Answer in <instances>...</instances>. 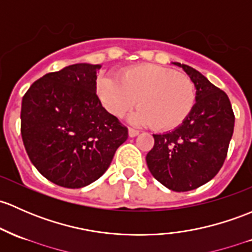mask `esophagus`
<instances>
[{
    "label": "esophagus",
    "instance_id": "1",
    "mask_svg": "<svg viewBox=\"0 0 252 252\" xmlns=\"http://www.w3.org/2000/svg\"><path fill=\"white\" fill-rule=\"evenodd\" d=\"M128 134H129V136H130V137H135V136H137V135H139V131L135 130V129H133V128H129Z\"/></svg>",
    "mask_w": 252,
    "mask_h": 252
}]
</instances>
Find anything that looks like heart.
<instances>
[{"label":"heart","mask_w":252,"mask_h":252,"mask_svg":"<svg viewBox=\"0 0 252 252\" xmlns=\"http://www.w3.org/2000/svg\"><path fill=\"white\" fill-rule=\"evenodd\" d=\"M96 93L107 112L117 118L124 117L137 101L131 121L161 131L181 126L197 101L189 76L153 63L126 68L117 78L104 76L97 81Z\"/></svg>","instance_id":"obj_1"}]
</instances>
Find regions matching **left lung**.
Instances as JSON below:
<instances>
[{
	"mask_svg": "<svg viewBox=\"0 0 252 252\" xmlns=\"http://www.w3.org/2000/svg\"><path fill=\"white\" fill-rule=\"evenodd\" d=\"M195 86L197 101L189 118L174 130L153 134L147 153L151 174L166 189L187 192L203 186L219 173L227 157L234 129V113L224 92L199 71L173 63Z\"/></svg>",
	"mask_w": 252,
	"mask_h": 252,
	"instance_id": "obj_1",
	"label": "left lung"
}]
</instances>
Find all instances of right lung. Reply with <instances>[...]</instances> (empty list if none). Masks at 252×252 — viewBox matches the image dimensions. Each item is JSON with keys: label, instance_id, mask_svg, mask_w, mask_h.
I'll list each match as a JSON object with an SVG mask.
<instances>
[{"label": "right lung", "instance_id": "obj_1", "mask_svg": "<svg viewBox=\"0 0 252 252\" xmlns=\"http://www.w3.org/2000/svg\"><path fill=\"white\" fill-rule=\"evenodd\" d=\"M101 65L75 63L37 79L23 96L21 137L31 163L66 189L96 181L110 166L128 128L96 95Z\"/></svg>", "mask_w": 252, "mask_h": 252}]
</instances>
